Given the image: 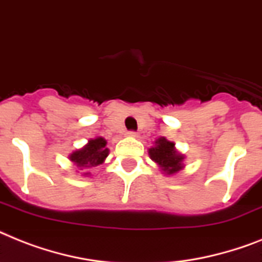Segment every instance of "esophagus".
<instances>
[{"label": "esophagus", "mask_w": 262, "mask_h": 262, "mask_svg": "<svg viewBox=\"0 0 262 262\" xmlns=\"http://www.w3.org/2000/svg\"><path fill=\"white\" fill-rule=\"evenodd\" d=\"M127 136H130V137H137L138 133L135 130H130V132H127Z\"/></svg>", "instance_id": "obj_1"}]
</instances>
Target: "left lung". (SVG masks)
Wrapping results in <instances>:
<instances>
[{"label": "left lung", "mask_w": 262, "mask_h": 262, "mask_svg": "<svg viewBox=\"0 0 262 262\" xmlns=\"http://www.w3.org/2000/svg\"><path fill=\"white\" fill-rule=\"evenodd\" d=\"M175 144L171 141H168L167 138L161 137L156 141V146L150 148L149 155L155 163L160 165L163 168V171H165L168 175L176 173V172L182 169V161L184 157L175 150Z\"/></svg>", "instance_id": "1"}]
</instances>
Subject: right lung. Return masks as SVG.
Masks as SVG:
<instances>
[{
    "instance_id": "add662e5",
    "label": "right lung",
    "mask_w": 262,
    "mask_h": 262,
    "mask_svg": "<svg viewBox=\"0 0 262 262\" xmlns=\"http://www.w3.org/2000/svg\"><path fill=\"white\" fill-rule=\"evenodd\" d=\"M109 155L106 148V140L102 137L90 140L84 148L75 150L70 155V160L74 161L79 169H90L102 164Z\"/></svg>"
}]
</instances>
